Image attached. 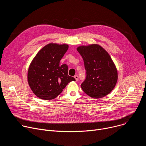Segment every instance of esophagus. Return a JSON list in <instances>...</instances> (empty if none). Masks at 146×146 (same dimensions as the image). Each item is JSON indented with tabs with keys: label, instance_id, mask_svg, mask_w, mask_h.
Instances as JSON below:
<instances>
[{
	"label": "esophagus",
	"instance_id": "34e87169",
	"mask_svg": "<svg viewBox=\"0 0 146 146\" xmlns=\"http://www.w3.org/2000/svg\"><path fill=\"white\" fill-rule=\"evenodd\" d=\"M74 78L76 79V81H78V76L77 75L74 76Z\"/></svg>",
	"mask_w": 146,
	"mask_h": 146
}]
</instances>
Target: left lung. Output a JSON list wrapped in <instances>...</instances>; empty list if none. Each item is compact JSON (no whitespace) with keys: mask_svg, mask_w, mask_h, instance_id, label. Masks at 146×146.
<instances>
[{"mask_svg":"<svg viewBox=\"0 0 146 146\" xmlns=\"http://www.w3.org/2000/svg\"><path fill=\"white\" fill-rule=\"evenodd\" d=\"M81 55L86 77L81 87L92 98H100L114 89L118 79L117 70L108 52L98 44L80 46L77 48Z\"/></svg>","mask_w":146,"mask_h":146,"instance_id":"left-lung-1","label":"left lung"}]
</instances>
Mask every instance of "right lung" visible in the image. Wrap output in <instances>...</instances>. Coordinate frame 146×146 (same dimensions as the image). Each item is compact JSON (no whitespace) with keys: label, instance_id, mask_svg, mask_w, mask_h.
Masks as SVG:
<instances>
[{"label":"right lung","instance_id":"add662e5","mask_svg":"<svg viewBox=\"0 0 146 146\" xmlns=\"http://www.w3.org/2000/svg\"><path fill=\"white\" fill-rule=\"evenodd\" d=\"M68 45L50 43L41 49L32 61L28 72V81L33 92L39 98L51 100L58 96L69 82L76 81L68 75L66 64L59 62Z\"/></svg>","mask_w":146,"mask_h":146}]
</instances>
